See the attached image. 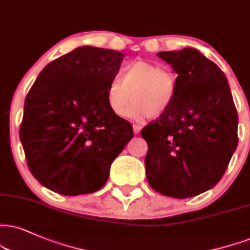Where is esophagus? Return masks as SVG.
I'll return each instance as SVG.
<instances>
[{
    "instance_id": "34e87169",
    "label": "esophagus",
    "mask_w": 250,
    "mask_h": 250,
    "mask_svg": "<svg viewBox=\"0 0 250 250\" xmlns=\"http://www.w3.org/2000/svg\"><path fill=\"white\" fill-rule=\"evenodd\" d=\"M141 128H143V126H141L140 124H133V131H134V134L140 133Z\"/></svg>"
}]
</instances>
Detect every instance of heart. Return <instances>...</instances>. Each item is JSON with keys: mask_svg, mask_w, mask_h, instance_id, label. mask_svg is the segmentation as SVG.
Wrapping results in <instances>:
<instances>
[{"mask_svg": "<svg viewBox=\"0 0 250 250\" xmlns=\"http://www.w3.org/2000/svg\"><path fill=\"white\" fill-rule=\"evenodd\" d=\"M132 92L134 101L126 115L140 119L158 118L168 112L175 100L176 80L171 70L158 63L138 60L128 64L122 78L111 80L106 90L107 105L117 116L125 113Z\"/></svg>", "mask_w": 250, "mask_h": 250, "instance_id": "b5f03b06", "label": "heart"}]
</instances>
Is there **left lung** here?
<instances>
[{"instance_id": "1", "label": "left lung", "mask_w": 250, "mask_h": 250, "mask_svg": "<svg viewBox=\"0 0 250 250\" xmlns=\"http://www.w3.org/2000/svg\"><path fill=\"white\" fill-rule=\"evenodd\" d=\"M178 74L168 112L141 130L147 181L163 196L189 198L213 188L238 146V112L226 76L195 48L159 52Z\"/></svg>"}]
</instances>
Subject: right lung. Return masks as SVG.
<instances>
[{
	"mask_svg": "<svg viewBox=\"0 0 250 250\" xmlns=\"http://www.w3.org/2000/svg\"><path fill=\"white\" fill-rule=\"evenodd\" d=\"M124 54L81 46L40 72L24 103L20 138L30 171L64 196L100 190L133 137L107 105L106 90Z\"/></svg>",
	"mask_w": 250,
	"mask_h": 250,
	"instance_id": "obj_1",
	"label": "right lung"
}]
</instances>
